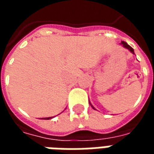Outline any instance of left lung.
<instances>
[{
    "mask_svg": "<svg viewBox=\"0 0 154 154\" xmlns=\"http://www.w3.org/2000/svg\"><path fill=\"white\" fill-rule=\"evenodd\" d=\"M121 44H123V46H124V47L126 48H128V49H129V50L130 51L131 53H133V54H134V49H133L132 48L130 47V46H129V44H127V43H125V42H124V41H122V42H121ZM92 108H93V109H95V108H94L93 106H92Z\"/></svg>",
    "mask_w": 154,
    "mask_h": 154,
    "instance_id": "obj_1",
    "label": "left lung"
}]
</instances>
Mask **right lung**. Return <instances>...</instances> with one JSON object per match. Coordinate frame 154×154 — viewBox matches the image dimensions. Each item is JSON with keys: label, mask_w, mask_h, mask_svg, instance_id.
I'll return each mask as SVG.
<instances>
[{"label": "right lung", "mask_w": 154, "mask_h": 154, "mask_svg": "<svg viewBox=\"0 0 154 154\" xmlns=\"http://www.w3.org/2000/svg\"><path fill=\"white\" fill-rule=\"evenodd\" d=\"M51 118H52V117H48V118H44V119H51Z\"/></svg>", "instance_id": "1"}]
</instances>
